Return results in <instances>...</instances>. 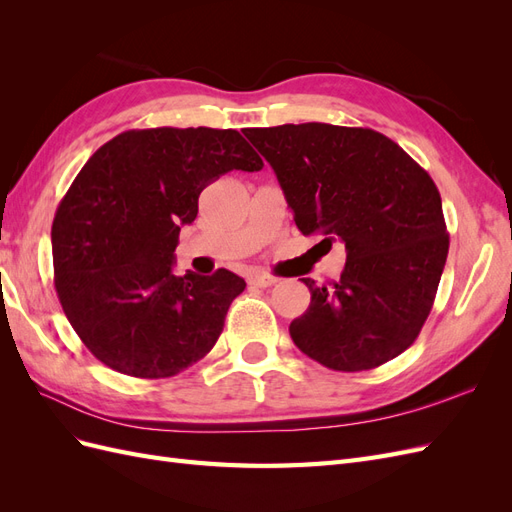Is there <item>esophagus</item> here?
<instances>
[{"label":"esophagus","instance_id":"obj_1","mask_svg":"<svg viewBox=\"0 0 512 512\" xmlns=\"http://www.w3.org/2000/svg\"><path fill=\"white\" fill-rule=\"evenodd\" d=\"M277 280L267 273H252L250 277H247V284L254 286V288H269L273 286Z\"/></svg>","mask_w":512,"mask_h":512}]
</instances>
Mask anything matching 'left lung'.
<instances>
[{"label": "left lung", "instance_id": "8db88e82", "mask_svg": "<svg viewBox=\"0 0 512 512\" xmlns=\"http://www.w3.org/2000/svg\"><path fill=\"white\" fill-rule=\"evenodd\" d=\"M282 185L294 224L346 245L333 286H316L290 337L335 371L374 369L414 344L446 265L442 200L427 170L369 128L284 123L243 132Z\"/></svg>", "mask_w": 512, "mask_h": 512}]
</instances>
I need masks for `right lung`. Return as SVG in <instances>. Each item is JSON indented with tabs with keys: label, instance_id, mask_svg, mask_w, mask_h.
I'll use <instances>...</instances> for the list:
<instances>
[{
	"label": "right lung",
	"instance_id": "obj_1",
	"mask_svg": "<svg viewBox=\"0 0 512 512\" xmlns=\"http://www.w3.org/2000/svg\"><path fill=\"white\" fill-rule=\"evenodd\" d=\"M262 160L237 130H128L87 160L53 220L55 290L89 352L119 374L175 376L215 346L243 277L175 275L198 196Z\"/></svg>",
	"mask_w": 512,
	"mask_h": 512
}]
</instances>
